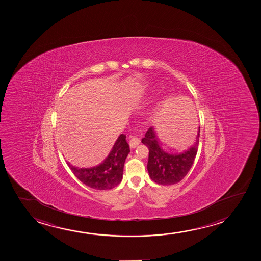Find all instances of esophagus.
<instances>
[{"label": "esophagus", "mask_w": 261, "mask_h": 261, "mask_svg": "<svg viewBox=\"0 0 261 261\" xmlns=\"http://www.w3.org/2000/svg\"><path fill=\"white\" fill-rule=\"evenodd\" d=\"M140 143H141V141H140L139 138L132 137V138L130 139V142H129V145H130V147H131L132 149H134V148H136V146H138Z\"/></svg>", "instance_id": "esophagus-1"}]
</instances>
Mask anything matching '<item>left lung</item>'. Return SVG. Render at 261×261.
Masks as SVG:
<instances>
[{"instance_id": "left-lung-1", "label": "left lung", "mask_w": 261, "mask_h": 261, "mask_svg": "<svg viewBox=\"0 0 261 261\" xmlns=\"http://www.w3.org/2000/svg\"><path fill=\"white\" fill-rule=\"evenodd\" d=\"M200 127L198 128L195 142L181 153H169L163 150L152 126L148 129L142 143L149 149L147 169L150 179L162 186L175 185L187 175L196 157Z\"/></svg>"}]
</instances>
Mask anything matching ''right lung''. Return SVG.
I'll use <instances>...</instances> for the list:
<instances>
[{
  "label": "right lung",
  "instance_id": "add662e5",
  "mask_svg": "<svg viewBox=\"0 0 261 261\" xmlns=\"http://www.w3.org/2000/svg\"><path fill=\"white\" fill-rule=\"evenodd\" d=\"M130 152L125 135H120L102 163L90 168H79L68 162L73 174L88 187L95 190L114 188L121 182L124 164Z\"/></svg>",
  "mask_w": 261,
  "mask_h": 261
}]
</instances>
